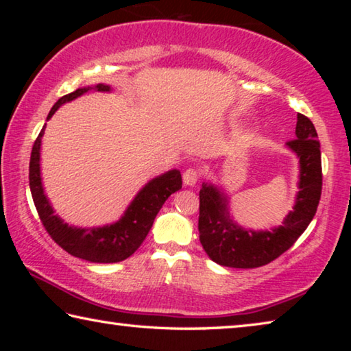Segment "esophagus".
<instances>
[{
	"label": "esophagus",
	"mask_w": 351,
	"mask_h": 351,
	"mask_svg": "<svg viewBox=\"0 0 351 351\" xmlns=\"http://www.w3.org/2000/svg\"><path fill=\"white\" fill-rule=\"evenodd\" d=\"M182 180H184V184H186V186H195L197 181L199 180V171L195 167H189V169L184 170Z\"/></svg>",
	"instance_id": "esophagus-1"
}]
</instances>
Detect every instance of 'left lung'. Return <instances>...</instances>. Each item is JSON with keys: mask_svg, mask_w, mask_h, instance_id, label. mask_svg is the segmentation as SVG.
Instances as JSON below:
<instances>
[{"mask_svg": "<svg viewBox=\"0 0 351 351\" xmlns=\"http://www.w3.org/2000/svg\"><path fill=\"white\" fill-rule=\"evenodd\" d=\"M295 136L288 147L300 159V182L294 210L280 228L252 232L237 226L228 213V201L217 187L203 184L199 190V241L207 255L229 268H258L271 263L294 245L316 215L322 193L320 144L313 122L297 114Z\"/></svg>", "mask_w": 351, "mask_h": 351, "instance_id": "left-lung-1", "label": "left lung"}]
</instances>
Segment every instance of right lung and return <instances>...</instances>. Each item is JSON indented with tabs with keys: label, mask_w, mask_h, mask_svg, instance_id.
Masks as SVG:
<instances>
[{
	"label": "right lung",
	"mask_w": 351,
	"mask_h": 351,
	"mask_svg": "<svg viewBox=\"0 0 351 351\" xmlns=\"http://www.w3.org/2000/svg\"><path fill=\"white\" fill-rule=\"evenodd\" d=\"M90 90V86L79 88L74 93H69L58 99L47 114V119L52 117L58 106L69 102V100H74ZM94 90L110 91V86L99 83ZM43 133L45 127L41 128L32 147L31 162H29V186H31L34 204L37 207L38 217L41 224L45 226L46 232L68 254L93 261V263H117V261L128 258L130 255L136 252V249L142 245L147 234L150 232L154 218L161 210L165 199L182 187L180 170H170L148 182L117 223L96 229L71 228L52 210L43 192V186H41L40 144Z\"/></svg>",
	"instance_id": "add662e5"
}]
</instances>
